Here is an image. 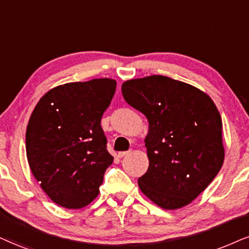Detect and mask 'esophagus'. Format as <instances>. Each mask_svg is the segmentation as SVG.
Segmentation results:
<instances>
[{"label":"esophagus","instance_id":"34e87169","mask_svg":"<svg viewBox=\"0 0 249 249\" xmlns=\"http://www.w3.org/2000/svg\"><path fill=\"white\" fill-rule=\"evenodd\" d=\"M128 153H129V152H128V151H124V152H119V153H118V157H119V158H122V157H124V156H127V155H128Z\"/></svg>","mask_w":249,"mask_h":249}]
</instances>
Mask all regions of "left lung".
<instances>
[{
    "label": "left lung",
    "mask_w": 249,
    "mask_h": 249,
    "mask_svg": "<svg viewBox=\"0 0 249 249\" xmlns=\"http://www.w3.org/2000/svg\"><path fill=\"white\" fill-rule=\"evenodd\" d=\"M122 96L149 121L143 194L174 210L210 185L224 161L222 118L211 98L187 83L153 75L122 84Z\"/></svg>",
    "instance_id": "1"
}]
</instances>
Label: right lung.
<instances>
[{
  "mask_svg": "<svg viewBox=\"0 0 249 249\" xmlns=\"http://www.w3.org/2000/svg\"><path fill=\"white\" fill-rule=\"evenodd\" d=\"M116 82L98 78L52 89L31 115L26 156L31 171L52 201L79 209L99 194L113 162L100 125Z\"/></svg>",
  "mask_w": 249,
  "mask_h": 249,
  "instance_id": "1",
  "label": "right lung"
}]
</instances>
